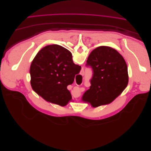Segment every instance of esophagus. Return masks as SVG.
<instances>
[{"mask_svg":"<svg viewBox=\"0 0 151 151\" xmlns=\"http://www.w3.org/2000/svg\"><path fill=\"white\" fill-rule=\"evenodd\" d=\"M81 74L82 76H83L85 75V73H84V70H82V71H81Z\"/></svg>","mask_w":151,"mask_h":151,"instance_id":"esophagus-1","label":"esophagus"}]
</instances>
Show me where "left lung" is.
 Wrapping results in <instances>:
<instances>
[{"instance_id":"left-lung-1","label":"left lung","mask_w":151,"mask_h":151,"mask_svg":"<svg viewBox=\"0 0 151 151\" xmlns=\"http://www.w3.org/2000/svg\"><path fill=\"white\" fill-rule=\"evenodd\" d=\"M86 66L90 67L93 76L90 89L82 101L94 107L111 103L120 95L128 85L126 62L117 50L106 46L97 47L90 54Z\"/></svg>"}]
</instances>
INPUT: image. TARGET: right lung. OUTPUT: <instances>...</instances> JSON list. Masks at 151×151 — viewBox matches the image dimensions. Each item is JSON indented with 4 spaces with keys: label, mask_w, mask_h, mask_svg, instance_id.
I'll return each mask as SVG.
<instances>
[{
    "label": "right lung",
    "mask_w": 151,
    "mask_h": 151,
    "mask_svg": "<svg viewBox=\"0 0 151 151\" xmlns=\"http://www.w3.org/2000/svg\"><path fill=\"white\" fill-rule=\"evenodd\" d=\"M81 66L71 53L58 45H47L37 53L30 67L32 88L46 101L66 106L72 96L68 85L74 82Z\"/></svg>",
    "instance_id": "obj_1"
}]
</instances>
